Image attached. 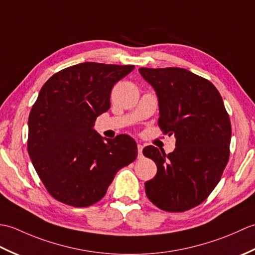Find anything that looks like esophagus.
Masks as SVG:
<instances>
[{
  "mask_svg": "<svg viewBox=\"0 0 255 255\" xmlns=\"http://www.w3.org/2000/svg\"><path fill=\"white\" fill-rule=\"evenodd\" d=\"M137 148H138V153H139V156L142 155V150H143V145L138 143L137 144Z\"/></svg>",
  "mask_w": 255,
  "mask_h": 255,
  "instance_id": "34e87169",
  "label": "esophagus"
}]
</instances>
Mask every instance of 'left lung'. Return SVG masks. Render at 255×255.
Returning <instances> with one entry per match:
<instances>
[{"instance_id": "left-lung-1", "label": "left lung", "mask_w": 255, "mask_h": 255, "mask_svg": "<svg viewBox=\"0 0 255 255\" xmlns=\"http://www.w3.org/2000/svg\"><path fill=\"white\" fill-rule=\"evenodd\" d=\"M159 104V126L174 134L175 149L166 154L143 149L158 172L144 183L155 206L180 213L203 203L220 181L229 160L231 124L214 84L182 68H140Z\"/></svg>"}]
</instances>
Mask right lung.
I'll list each match as a JSON object with an SVG mask.
<instances>
[{
	"label": "right lung",
	"instance_id": "add662e5",
	"mask_svg": "<svg viewBox=\"0 0 255 255\" xmlns=\"http://www.w3.org/2000/svg\"><path fill=\"white\" fill-rule=\"evenodd\" d=\"M133 66L83 62L53 74L28 118V153L53 198L88 207L104 197L118 170L136 160L128 134L102 137L96 118L111 107L114 84Z\"/></svg>",
	"mask_w": 255,
	"mask_h": 255
}]
</instances>
